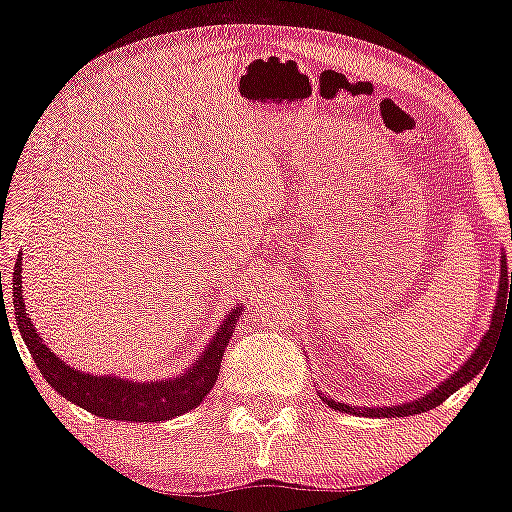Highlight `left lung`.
<instances>
[{
    "label": "left lung",
    "mask_w": 512,
    "mask_h": 512,
    "mask_svg": "<svg viewBox=\"0 0 512 512\" xmlns=\"http://www.w3.org/2000/svg\"><path fill=\"white\" fill-rule=\"evenodd\" d=\"M498 274L501 276H498V293H496V305H493L489 330H486L484 337H481V342L477 344V349L472 351V356H469L467 361L455 370V373H450L448 378L440 380L433 390H428L424 397H416L404 404H390V407H366V404H363V407H349V404L344 402H334V399L330 395H325V392H317V395H320V399L327 404V407L344 411V414L375 416V419H397V416H414V414H424L428 409H436L438 404H443L445 399L452 395V392H457L460 387L467 385L469 380L477 378L481 370L486 368V363H489L491 344L496 342L498 330H501V317L508 308L512 310L510 305L512 303V272H508V262H505L503 252H501V272Z\"/></svg>",
    "instance_id": "1"
}]
</instances>
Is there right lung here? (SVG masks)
Here are the masks:
<instances>
[{"label": "right lung", "instance_id": "right-lung-1", "mask_svg": "<svg viewBox=\"0 0 512 512\" xmlns=\"http://www.w3.org/2000/svg\"><path fill=\"white\" fill-rule=\"evenodd\" d=\"M11 286H14L11 291H14L16 325H19L21 339L26 342V349L31 351L43 378L55 387L57 395L69 399L72 404H79L81 409L91 411V414L113 421H137V424H142V421L146 424L149 421H168L199 407V402L216 385L223 351L231 342L238 315H243V303L233 305L231 313L223 317L219 330L190 368L182 370L180 375H173V378L151 380L149 383V380H129L122 375L86 373V370L72 368L60 356L52 354V349H48V344L43 342V337L26 313L21 286V252L14 274H11Z\"/></svg>", "mask_w": 512, "mask_h": 512}]
</instances>
